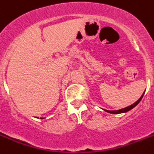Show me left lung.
I'll return each instance as SVG.
<instances>
[{
	"label": "left lung",
	"mask_w": 154,
	"mask_h": 154,
	"mask_svg": "<svg viewBox=\"0 0 154 154\" xmlns=\"http://www.w3.org/2000/svg\"><path fill=\"white\" fill-rule=\"evenodd\" d=\"M143 94H144V93H143V95H142L141 97H140V99H139L137 101H136L135 103H133L132 105H131V106H128V107H125L124 108V109H119V110H115V111H110V110H106L104 109L105 111L107 112H109V113H112V114H120V113H125V112H127L130 111L131 109H132L134 107H135L136 106H137V104H138L140 102V100H141V99L143 98Z\"/></svg>",
	"instance_id": "left-lung-1"
}]
</instances>
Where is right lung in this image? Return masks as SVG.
Listing matches in <instances>:
<instances>
[{"label":"right lung","instance_id":"1","mask_svg":"<svg viewBox=\"0 0 154 154\" xmlns=\"http://www.w3.org/2000/svg\"><path fill=\"white\" fill-rule=\"evenodd\" d=\"M41 119H42V118H41ZM43 119H44V118H43Z\"/></svg>","mask_w":154,"mask_h":154}]
</instances>
